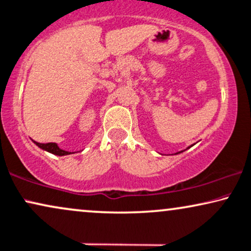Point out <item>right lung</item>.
<instances>
[{
	"mask_svg": "<svg viewBox=\"0 0 251 251\" xmlns=\"http://www.w3.org/2000/svg\"><path fill=\"white\" fill-rule=\"evenodd\" d=\"M33 142L38 146V147L44 149V151H50V153H52L54 155H59V156H63V155L72 154L71 151H63V149L59 148L58 145H56L55 142H49V144H40V142H37V141H33Z\"/></svg>",
	"mask_w": 251,
	"mask_h": 251,
	"instance_id": "add662e5",
	"label": "right lung"
}]
</instances>
